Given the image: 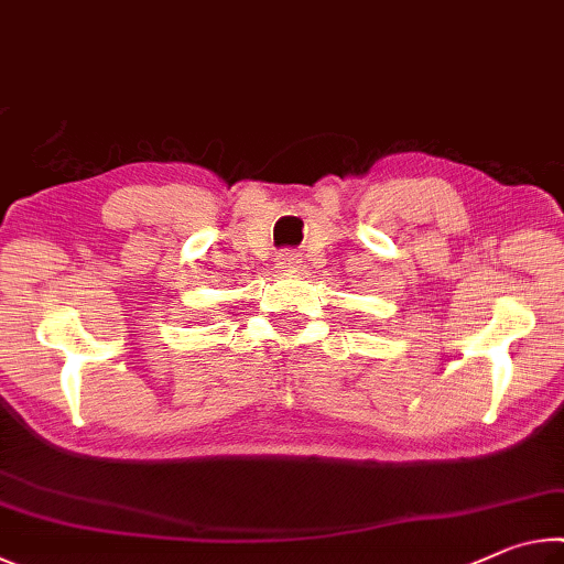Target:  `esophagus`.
<instances>
[{
  "mask_svg": "<svg viewBox=\"0 0 564 564\" xmlns=\"http://www.w3.org/2000/svg\"><path fill=\"white\" fill-rule=\"evenodd\" d=\"M279 263L283 265V269H291V265L299 263V256H295L293 251H283V253H279Z\"/></svg>",
  "mask_w": 564,
  "mask_h": 564,
  "instance_id": "esophagus-1",
  "label": "esophagus"
}]
</instances>
